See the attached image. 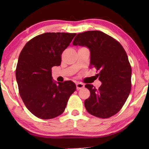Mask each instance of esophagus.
<instances>
[{
  "label": "esophagus",
  "mask_w": 149,
  "mask_h": 149,
  "mask_svg": "<svg viewBox=\"0 0 149 149\" xmlns=\"http://www.w3.org/2000/svg\"><path fill=\"white\" fill-rule=\"evenodd\" d=\"M84 87H85L84 84H81V83H77V84H76L77 90H79L81 89H82V88H84Z\"/></svg>",
  "instance_id": "obj_1"
}]
</instances>
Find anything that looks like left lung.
I'll return each instance as SVG.
<instances>
[{"mask_svg":"<svg viewBox=\"0 0 149 149\" xmlns=\"http://www.w3.org/2000/svg\"><path fill=\"white\" fill-rule=\"evenodd\" d=\"M73 45L86 47L90 50V68H95L102 82L99 89L86 84L90 97L85 100L89 114L108 118L119 112L132 87V68L124 49L119 42L100 31L78 33Z\"/></svg>","mask_w":149,"mask_h":149,"instance_id":"8db88e82","label":"left lung"}]
</instances>
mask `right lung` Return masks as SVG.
<instances>
[{"instance_id":"add662e5","label":"right lung","mask_w":149,"mask_h":149,"mask_svg":"<svg viewBox=\"0 0 149 149\" xmlns=\"http://www.w3.org/2000/svg\"><path fill=\"white\" fill-rule=\"evenodd\" d=\"M76 33H45L25 45L17 61L16 77L27 109L37 118L52 119L62 114L76 90L72 81L52 79L51 68L61 64V55Z\"/></svg>"}]
</instances>
